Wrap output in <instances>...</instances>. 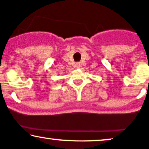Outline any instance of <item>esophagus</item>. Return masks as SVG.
Listing matches in <instances>:
<instances>
[{"instance_id": "1", "label": "esophagus", "mask_w": 149, "mask_h": 149, "mask_svg": "<svg viewBox=\"0 0 149 149\" xmlns=\"http://www.w3.org/2000/svg\"><path fill=\"white\" fill-rule=\"evenodd\" d=\"M76 67H77V68H79L81 67V64L79 63H77Z\"/></svg>"}]
</instances>
